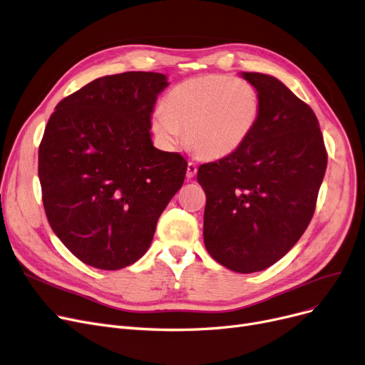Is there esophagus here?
<instances>
[{"label":"esophagus","mask_w":365,"mask_h":365,"mask_svg":"<svg viewBox=\"0 0 365 365\" xmlns=\"http://www.w3.org/2000/svg\"><path fill=\"white\" fill-rule=\"evenodd\" d=\"M198 171V167L195 163H187V168H186V178L187 179H192Z\"/></svg>","instance_id":"esophagus-1"}]
</instances>
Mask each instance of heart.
<instances>
[{"instance_id":"b5f03b06","label":"heart","mask_w":365,"mask_h":365,"mask_svg":"<svg viewBox=\"0 0 365 365\" xmlns=\"http://www.w3.org/2000/svg\"><path fill=\"white\" fill-rule=\"evenodd\" d=\"M258 89L240 77L207 74L173 86L150 119L155 137L165 148L179 143L205 160L239 150L261 118Z\"/></svg>"}]
</instances>
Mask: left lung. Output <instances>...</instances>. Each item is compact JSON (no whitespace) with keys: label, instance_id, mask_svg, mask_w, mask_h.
I'll use <instances>...</instances> for the list:
<instances>
[{"label":"left lung","instance_id":"obj_1","mask_svg":"<svg viewBox=\"0 0 365 365\" xmlns=\"http://www.w3.org/2000/svg\"><path fill=\"white\" fill-rule=\"evenodd\" d=\"M259 92L261 118L230 156L201 164L204 245L232 272L255 273L294 247L313 217L328 153L313 110L276 77L243 73Z\"/></svg>","mask_w":365,"mask_h":365}]
</instances>
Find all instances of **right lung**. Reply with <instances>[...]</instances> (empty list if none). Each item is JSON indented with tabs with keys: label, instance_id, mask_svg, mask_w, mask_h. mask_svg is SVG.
Here are the masks:
<instances>
[{
	"label": "right lung",
	"instance_id": "right-lung-1",
	"mask_svg": "<svg viewBox=\"0 0 365 365\" xmlns=\"http://www.w3.org/2000/svg\"><path fill=\"white\" fill-rule=\"evenodd\" d=\"M161 73L95 78L61 100L38 148L47 220L76 258L119 270L145 255L187 163L153 148L150 115Z\"/></svg>",
	"mask_w": 365,
	"mask_h": 365
}]
</instances>
